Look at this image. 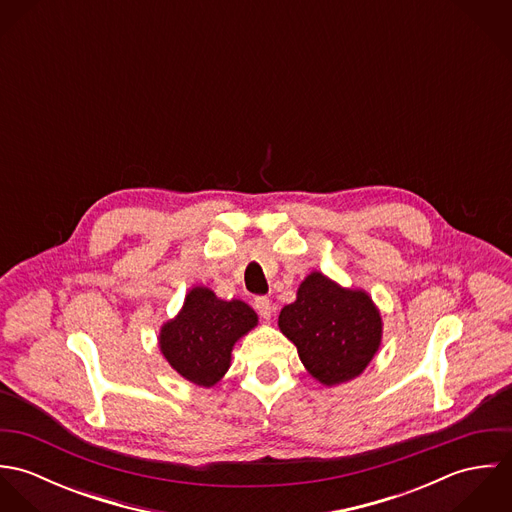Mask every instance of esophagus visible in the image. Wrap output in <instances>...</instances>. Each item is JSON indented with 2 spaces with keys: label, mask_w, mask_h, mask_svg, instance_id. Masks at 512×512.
<instances>
[{
  "label": "esophagus",
  "mask_w": 512,
  "mask_h": 512,
  "mask_svg": "<svg viewBox=\"0 0 512 512\" xmlns=\"http://www.w3.org/2000/svg\"><path fill=\"white\" fill-rule=\"evenodd\" d=\"M254 307H256V311L260 313L262 319L270 321V317H272V301L268 297H256Z\"/></svg>",
  "instance_id": "1"
}]
</instances>
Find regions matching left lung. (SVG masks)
Returning a JSON list of instances; mask_svg holds the SVG:
<instances>
[{"mask_svg": "<svg viewBox=\"0 0 512 512\" xmlns=\"http://www.w3.org/2000/svg\"><path fill=\"white\" fill-rule=\"evenodd\" d=\"M280 331L297 347L307 372L323 386L363 374L382 341V317L365 290L343 288L311 272L295 301L280 311Z\"/></svg>", "mask_w": 512, "mask_h": 512, "instance_id": "1", "label": "left lung"}]
</instances>
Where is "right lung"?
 <instances>
[{
    "instance_id": "add662e5",
    "label": "right lung",
    "mask_w": 512,
    "mask_h": 512,
    "mask_svg": "<svg viewBox=\"0 0 512 512\" xmlns=\"http://www.w3.org/2000/svg\"><path fill=\"white\" fill-rule=\"evenodd\" d=\"M258 325L256 311L240 299H220L205 286L185 295L181 311L161 325L159 351L185 380L211 388L230 368L232 347Z\"/></svg>"
}]
</instances>
